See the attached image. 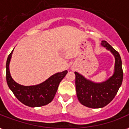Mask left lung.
<instances>
[{
    "label": "left lung",
    "mask_w": 129,
    "mask_h": 129,
    "mask_svg": "<svg viewBox=\"0 0 129 129\" xmlns=\"http://www.w3.org/2000/svg\"><path fill=\"white\" fill-rule=\"evenodd\" d=\"M101 45L110 51L115 58L114 72L112 76L103 82L95 83L75 72L78 100L82 105L89 108H102L109 104L117 94L123 79L120 54L106 41H102Z\"/></svg>",
    "instance_id": "8db88e82"
}]
</instances>
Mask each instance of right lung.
Instances as JSON below:
<instances>
[{
    "label": "right lung",
    "mask_w": 129,
    "mask_h": 129,
    "mask_svg": "<svg viewBox=\"0 0 129 129\" xmlns=\"http://www.w3.org/2000/svg\"><path fill=\"white\" fill-rule=\"evenodd\" d=\"M13 51V50L7 58L6 78L7 84L15 97L23 104L30 107H39L50 103L56 94L59 83L66 76L68 71L55 74L38 85L25 86L19 84L12 78L9 71V63Z\"/></svg>",
    "instance_id": "right-lung-1"
}]
</instances>
